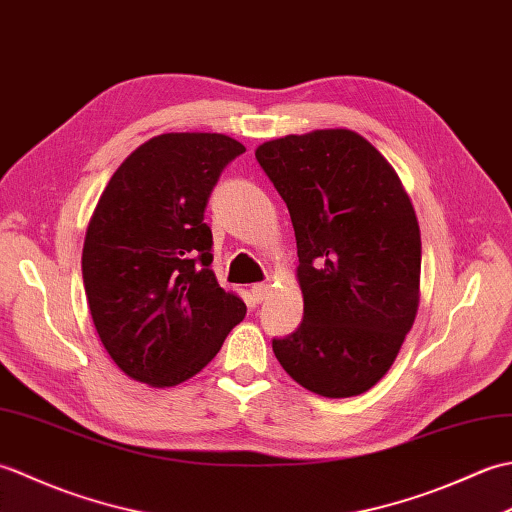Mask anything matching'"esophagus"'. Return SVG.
Wrapping results in <instances>:
<instances>
[{
    "instance_id": "esophagus-1",
    "label": "esophagus",
    "mask_w": 512,
    "mask_h": 512,
    "mask_svg": "<svg viewBox=\"0 0 512 512\" xmlns=\"http://www.w3.org/2000/svg\"><path fill=\"white\" fill-rule=\"evenodd\" d=\"M268 290H270V286H268V284H255L253 288H250V292H253V299H255L257 303L266 299Z\"/></svg>"
}]
</instances>
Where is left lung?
<instances>
[{
	"mask_svg": "<svg viewBox=\"0 0 512 512\" xmlns=\"http://www.w3.org/2000/svg\"><path fill=\"white\" fill-rule=\"evenodd\" d=\"M255 158L288 206L299 255L303 321L273 339L277 361L319 396L363 394L418 312L422 244L409 195L350 129L268 140Z\"/></svg>",
	"mask_w": 512,
	"mask_h": 512,
	"instance_id": "obj_1",
	"label": "left lung"
}]
</instances>
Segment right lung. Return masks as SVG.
Listing matches in <instances>:
<instances>
[{"mask_svg":"<svg viewBox=\"0 0 512 512\" xmlns=\"http://www.w3.org/2000/svg\"><path fill=\"white\" fill-rule=\"evenodd\" d=\"M246 147L224 134H162L125 158L96 204L83 286L112 361L151 387L195 376L244 319L211 270L206 202Z\"/></svg>","mask_w":512,"mask_h":512,"instance_id":"obj_1","label":"right lung"}]
</instances>
